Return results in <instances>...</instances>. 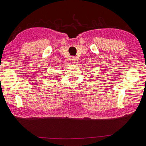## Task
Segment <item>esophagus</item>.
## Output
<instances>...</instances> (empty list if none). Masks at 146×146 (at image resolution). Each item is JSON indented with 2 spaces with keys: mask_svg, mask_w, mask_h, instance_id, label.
<instances>
[{
  "mask_svg": "<svg viewBox=\"0 0 146 146\" xmlns=\"http://www.w3.org/2000/svg\"><path fill=\"white\" fill-rule=\"evenodd\" d=\"M76 60V58H75V56H72V57H71V61H72L73 63H75Z\"/></svg>",
  "mask_w": 146,
  "mask_h": 146,
  "instance_id": "1",
  "label": "esophagus"
}]
</instances>
